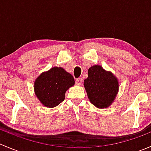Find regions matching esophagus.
<instances>
[{
	"label": "esophagus",
	"instance_id": "obj_1",
	"mask_svg": "<svg viewBox=\"0 0 151 151\" xmlns=\"http://www.w3.org/2000/svg\"><path fill=\"white\" fill-rule=\"evenodd\" d=\"M76 84L77 85H83V80L82 78H78L76 80Z\"/></svg>",
	"mask_w": 151,
	"mask_h": 151
}]
</instances>
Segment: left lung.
<instances>
[{
    "mask_svg": "<svg viewBox=\"0 0 151 151\" xmlns=\"http://www.w3.org/2000/svg\"><path fill=\"white\" fill-rule=\"evenodd\" d=\"M88 74V78L84 80V88L89 101L99 109L110 106L119 91L118 78L100 65L90 67Z\"/></svg>",
    "mask_w": 151,
    "mask_h": 151,
    "instance_id": "8db88e82",
    "label": "left lung"
}]
</instances>
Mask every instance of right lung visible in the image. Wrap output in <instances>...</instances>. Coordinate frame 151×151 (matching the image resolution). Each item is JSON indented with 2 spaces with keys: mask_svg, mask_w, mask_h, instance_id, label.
Masks as SVG:
<instances>
[{
  "mask_svg": "<svg viewBox=\"0 0 151 151\" xmlns=\"http://www.w3.org/2000/svg\"><path fill=\"white\" fill-rule=\"evenodd\" d=\"M74 83L73 76L64 68L52 67L36 79L33 85L35 95L44 106L53 108L65 99L66 91Z\"/></svg>",
  "mask_w": 151,
  "mask_h": 151,
  "instance_id": "right-lung-1",
  "label": "right lung"
}]
</instances>
